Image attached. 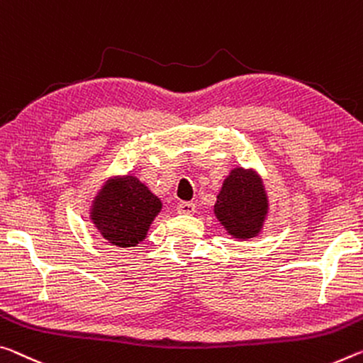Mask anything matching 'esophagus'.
<instances>
[{"label": "esophagus", "instance_id": "34e87169", "mask_svg": "<svg viewBox=\"0 0 363 363\" xmlns=\"http://www.w3.org/2000/svg\"><path fill=\"white\" fill-rule=\"evenodd\" d=\"M195 210L197 208H195V205L191 202H181L176 208V211L179 213V215H194Z\"/></svg>", "mask_w": 363, "mask_h": 363}]
</instances>
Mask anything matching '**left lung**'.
Listing matches in <instances>:
<instances>
[{
    "label": "left lung",
    "instance_id": "8db88e82",
    "mask_svg": "<svg viewBox=\"0 0 363 363\" xmlns=\"http://www.w3.org/2000/svg\"><path fill=\"white\" fill-rule=\"evenodd\" d=\"M268 210V195L260 174L235 166L223 181L213 211L229 235L249 240L262 233Z\"/></svg>",
    "mask_w": 363,
    "mask_h": 363
}]
</instances>
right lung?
Instances as JSON below:
<instances>
[{"label": "right lung", "mask_w": 363, "mask_h": 363, "mask_svg": "<svg viewBox=\"0 0 363 363\" xmlns=\"http://www.w3.org/2000/svg\"><path fill=\"white\" fill-rule=\"evenodd\" d=\"M161 208V200L135 176H113L91 200L90 221L108 244L125 249L147 238Z\"/></svg>", "instance_id": "1"}]
</instances>
